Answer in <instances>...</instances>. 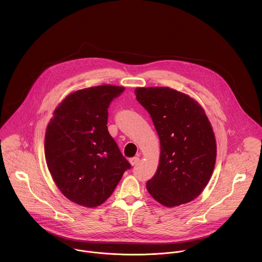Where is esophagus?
I'll use <instances>...</instances> for the list:
<instances>
[{"instance_id":"obj_1","label":"esophagus","mask_w":262,"mask_h":262,"mask_svg":"<svg viewBox=\"0 0 262 262\" xmlns=\"http://www.w3.org/2000/svg\"><path fill=\"white\" fill-rule=\"evenodd\" d=\"M139 158L138 157H135V158H132V159H129V163H130V165L132 166H135V165H137L138 163H139Z\"/></svg>"}]
</instances>
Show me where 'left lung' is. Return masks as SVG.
I'll return each mask as SVG.
<instances>
[{
	"label": "left lung",
	"instance_id": "obj_1",
	"mask_svg": "<svg viewBox=\"0 0 262 262\" xmlns=\"http://www.w3.org/2000/svg\"><path fill=\"white\" fill-rule=\"evenodd\" d=\"M137 100L151 116L161 142L158 170L146 183L159 203L174 207L197 198L212 174L216 145L202 106L169 87L137 88Z\"/></svg>",
	"mask_w": 262,
	"mask_h": 262
}]
</instances>
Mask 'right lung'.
<instances>
[{
	"instance_id": "add662e5",
	"label": "right lung",
	"mask_w": 262,
	"mask_h": 262,
	"mask_svg": "<svg viewBox=\"0 0 262 262\" xmlns=\"http://www.w3.org/2000/svg\"><path fill=\"white\" fill-rule=\"evenodd\" d=\"M125 88L102 85L69 94L46 133L48 168L70 201L96 207L114 192L130 164L107 130V107Z\"/></svg>"
}]
</instances>
